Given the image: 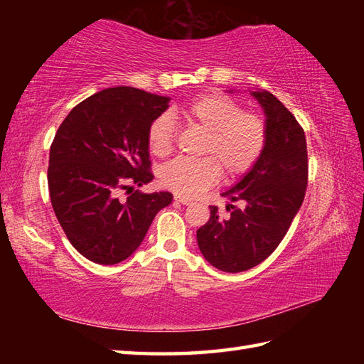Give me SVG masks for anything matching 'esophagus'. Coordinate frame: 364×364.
<instances>
[{
  "label": "esophagus",
  "instance_id": "esophagus-1",
  "mask_svg": "<svg viewBox=\"0 0 364 364\" xmlns=\"http://www.w3.org/2000/svg\"><path fill=\"white\" fill-rule=\"evenodd\" d=\"M175 200H176L178 203H181V205H192V200H189V198H186V197L175 196Z\"/></svg>",
  "mask_w": 364,
  "mask_h": 364
}]
</instances>
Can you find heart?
Masks as SVG:
<instances>
[{
	"label": "heart",
	"mask_w": 364,
	"mask_h": 364,
	"mask_svg": "<svg viewBox=\"0 0 364 364\" xmlns=\"http://www.w3.org/2000/svg\"><path fill=\"white\" fill-rule=\"evenodd\" d=\"M188 125L203 131L200 154L205 158H176L161 168V183L181 197H197L219 181L222 169L227 176L244 175L257 164L266 146V123L259 115L244 112L235 98L205 94L181 107ZM149 149L156 156L173 150L175 122L168 114L150 123Z\"/></svg>",
	"instance_id": "obj_1"
}]
</instances>
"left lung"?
<instances>
[{
  "instance_id": "obj_1",
  "label": "left lung",
  "mask_w": 364,
  "mask_h": 364,
  "mask_svg": "<svg viewBox=\"0 0 364 364\" xmlns=\"http://www.w3.org/2000/svg\"><path fill=\"white\" fill-rule=\"evenodd\" d=\"M249 92L266 115V146L257 164L222 192L242 208L228 203L231 213L223 219L218 206H210V220L197 230L205 259L233 274L258 266L277 249L304 202L308 180L306 139L296 117L270 92Z\"/></svg>"
}]
</instances>
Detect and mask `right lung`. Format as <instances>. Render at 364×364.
<instances>
[{"instance_id": "1", "label": "right lung", "mask_w": 364, "mask_h": 364, "mask_svg": "<svg viewBox=\"0 0 364 364\" xmlns=\"http://www.w3.org/2000/svg\"><path fill=\"white\" fill-rule=\"evenodd\" d=\"M168 97L119 86L76 105L60 123L50 149L48 188L67 239L97 264H117L142 244L151 222L172 203L167 191L122 189L150 183V123Z\"/></svg>"}]
</instances>
